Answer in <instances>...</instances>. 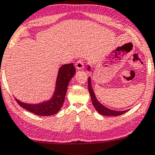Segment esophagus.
Segmentation results:
<instances>
[{"mask_svg": "<svg viewBox=\"0 0 155 155\" xmlns=\"http://www.w3.org/2000/svg\"><path fill=\"white\" fill-rule=\"evenodd\" d=\"M75 68L78 70H83V69L84 68V64H83V61H82L81 60H78L77 62H75Z\"/></svg>", "mask_w": 155, "mask_h": 155, "instance_id": "34e87169", "label": "esophagus"}]
</instances>
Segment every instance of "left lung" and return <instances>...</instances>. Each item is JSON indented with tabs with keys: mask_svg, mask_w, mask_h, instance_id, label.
<instances>
[{
	"mask_svg": "<svg viewBox=\"0 0 155 155\" xmlns=\"http://www.w3.org/2000/svg\"><path fill=\"white\" fill-rule=\"evenodd\" d=\"M87 70L90 71L91 70V66L87 65ZM88 91L90 93V95H91V100H92V104L95 108V110L98 111L99 114H101V115L104 116H120L121 114H124L129 110H114L109 109L108 108H107L105 106H104L100 101H98V99H97L96 96H95V94L94 93V91H93L92 85H91V77L88 78Z\"/></svg>",
	"mask_w": 155,
	"mask_h": 155,
	"instance_id": "1",
	"label": "left lung"
}]
</instances>
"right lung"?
<instances>
[{"mask_svg":"<svg viewBox=\"0 0 155 155\" xmlns=\"http://www.w3.org/2000/svg\"><path fill=\"white\" fill-rule=\"evenodd\" d=\"M75 73L73 63L64 64L58 70L55 83L54 91L50 99L42 101L39 104H28L24 103L16 98L17 103L22 108L38 116H51L57 114L61 109L70 83Z\"/></svg>","mask_w":155,"mask_h":155,"instance_id":"add662e5","label":"right lung"}]
</instances>
